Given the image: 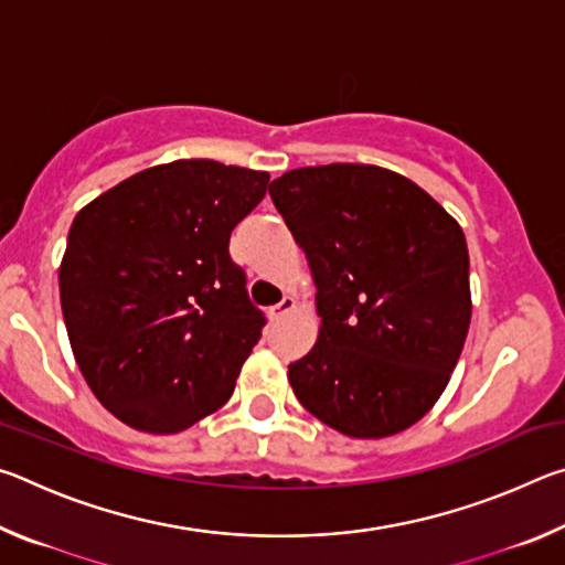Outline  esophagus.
<instances>
[{
  "label": "esophagus",
  "instance_id": "obj_1",
  "mask_svg": "<svg viewBox=\"0 0 565 565\" xmlns=\"http://www.w3.org/2000/svg\"><path fill=\"white\" fill-rule=\"evenodd\" d=\"M294 309H296V301L291 299V296H286V299H284L281 303L271 306V309L266 311V313H269L271 321H279V319H284V317H289V313H291Z\"/></svg>",
  "mask_w": 565,
  "mask_h": 565
}]
</instances>
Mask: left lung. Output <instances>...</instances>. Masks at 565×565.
I'll return each mask as SVG.
<instances>
[{
  "instance_id": "obj_1",
  "label": "left lung",
  "mask_w": 565,
  "mask_h": 565,
  "mask_svg": "<svg viewBox=\"0 0 565 565\" xmlns=\"http://www.w3.org/2000/svg\"><path fill=\"white\" fill-rule=\"evenodd\" d=\"M269 194L317 284L319 339L289 366L309 414L351 438L406 431L441 398L471 323L463 228L374 164L291 169Z\"/></svg>"
}]
</instances>
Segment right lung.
<instances>
[{
    "label": "right lung",
    "instance_id": "right-lung-1",
    "mask_svg": "<svg viewBox=\"0 0 565 565\" xmlns=\"http://www.w3.org/2000/svg\"><path fill=\"white\" fill-rule=\"evenodd\" d=\"M269 171L214 159L149 167L74 216L60 264L70 343L99 404L145 434L222 408L264 317L228 256Z\"/></svg>",
    "mask_w": 565,
    "mask_h": 565
}]
</instances>
